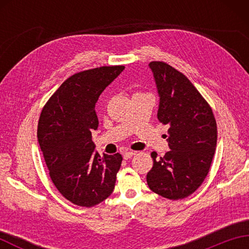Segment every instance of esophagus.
<instances>
[{
    "label": "esophagus",
    "instance_id": "obj_1",
    "mask_svg": "<svg viewBox=\"0 0 249 249\" xmlns=\"http://www.w3.org/2000/svg\"><path fill=\"white\" fill-rule=\"evenodd\" d=\"M134 155H136V152L131 151V152H125L123 156H124L125 160H128V158H131Z\"/></svg>",
    "mask_w": 249,
    "mask_h": 249
}]
</instances>
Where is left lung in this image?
Segmentation results:
<instances>
[{
    "mask_svg": "<svg viewBox=\"0 0 249 249\" xmlns=\"http://www.w3.org/2000/svg\"><path fill=\"white\" fill-rule=\"evenodd\" d=\"M160 94L157 118L168 125L170 151L157 158L146 174L150 189L163 198L188 197L203 183L210 171L217 142V124L209 103L188 78L165 62L153 61Z\"/></svg>",
    "mask_w": 249,
    "mask_h": 249,
    "instance_id": "1",
    "label": "left lung"
}]
</instances>
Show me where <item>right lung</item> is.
I'll return each mask as SVG.
<instances>
[{
    "mask_svg": "<svg viewBox=\"0 0 249 249\" xmlns=\"http://www.w3.org/2000/svg\"><path fill=\"white\" fill-rule=\"evenodd\" d=\"M125 66H100L67 78L44 106L37 138L49 176L71 203L92 208L112 194L123 157L95 153L92 129L98 127L95 105Z\"/></svg>",
    "mask_w": 249,
    "mask_h": 249,
    "instance_id": "obj_1",
    "label": "right lung"
}]
</instances>
